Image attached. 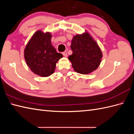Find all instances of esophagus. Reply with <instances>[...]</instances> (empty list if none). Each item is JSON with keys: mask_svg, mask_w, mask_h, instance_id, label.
Returning a JSON list of instances; mask_svg holds the SVG:
<instances>
[{"mask_svg": "<svg viewBox=\"0 0 134 134\" xmlns=\"http://www.w3.org/2000/svg\"><path fill=\"white\" fill-rule=\"evenodd\" d=\"M62 54L63 55V56H65V57H67V51H64V52H63L62 53Z\"/></svg>", "mask_w": 134, "mask_h": 134, "instance_id": "esophagus-1", "label": "esophagus"}]
</instances>
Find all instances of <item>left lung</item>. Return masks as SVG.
<instances>
[{
	"instance_id": "1",
	"label": "left lung",
	"mask_w": 134,
	"mask_h": 134,
	"mask_svg": "<svg viewBox=\"0 0 134 134\" xmlns=\"http://www.w3.org/2000/svg\"><path fill=\"white\" fill-rule=\"evenodd\" d=\"M71 48L72 54L69 56V59L76 72L88 74L100 64L102 58L101 50L87 32L74 36Z\"/></svg>"
}]
</instances>
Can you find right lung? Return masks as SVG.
Masks as SVG:
<instances>
[{"mask_svg":"<svg viewBox=\"0 0 134 134\" xmlns=\"http://www.w3.org/2000/svg\"><path fill=\"white\" fill-rule=\"evenodd\" d=\"M49 32L37 31L30 38L24 50V58L29 69L35 74L47 77L55 71L62 54L56 52L51 44Z\"/></svg>","mask_w":134,"mask_h":134,"instance_id":"right-lung-1","label":"right lung"}]
</instances>
